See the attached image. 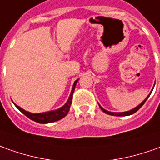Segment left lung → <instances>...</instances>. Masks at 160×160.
Instances as JSON below:
<instances>
[{
	"label": "left lung",
	"mask_w": 160,
	"mask_h": 160,
	"mask_svg": "<svg viewBox=\"0 0 160 160\" xmlns=\"http://www.w3.org/2000/svg\"><path fill=\"white\" fill-rule=\"evenodd\" d=\"M154 85H155V84H154ZM153 88H154V86H153ZM152 90H153V89H152ZM152 90L151 91V92H150V94L148 95L147 97H146V98H145V100H144V101L142 102V103H139V104H138V106H136V107H135V108H133V109H132V110H130V111H128V112H109V111H106L105 109H103V108L102 107V106H101V105H100V104H99V103H98L99 107L101 108V110H102V111H103V112H104V113H106V114H109V115L118 116V117H124V116L132 115V114H133V113H135V112H138V110H139V109H140V108L142 107V106H143V104H144V103H145V101L147 100V98H149V97H150V95H151V93L152 92Z\"/></svg>",
	"instance_id": "left-lung-1"
}]
</instances>
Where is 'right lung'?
Masks as SVG:
<instances>
[{
  "mask_svg": "<svg viewBox=\"0 0 160 160\" xmlns=\"http://www.w3.org/2000/svg\"><path fill=\"white\" fill-rule=\"evenodd\" d=\"M78 80L79 79L76 80L74 82L72 90H71V92L69 94V97L68 100H67V102L59 109L54 110V111H49V112H41V113H32V112H27V111L23 110L22 108L16 105L15 103H14V104L20 112H22L23 114L27 116L28 118H30L31 120L35 121V122H37L39 124H48V123H52V122H55V121H58V120L63 118L69 112V108H70V105H71V103H72V96H73L74 91H75V88H76V84L78 82Z\"/></svg>",
  "mask_w": 160,
  "mask_h": 160,
  "instance_id": "1",
  "label": "right lung"
}]
</instances>
